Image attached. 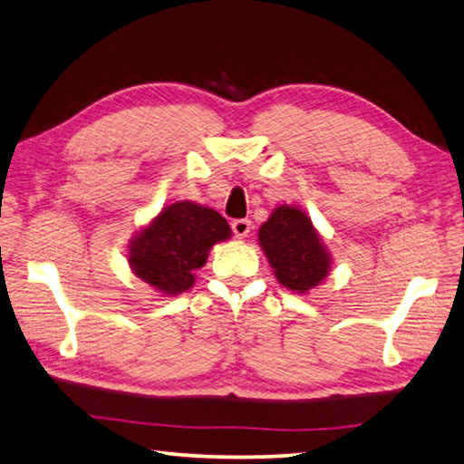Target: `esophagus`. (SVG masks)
<instances>
[{
    "mask_svg": "<svg viewBox=\"0 0 464 464\" xmlns=\"http://www.w3.org/2000/svg\"><path fill=\"white\" fill-rule=\"evenodd\" d=\"M250 227H253V224H250V219H245V218L234 219L232 222V232H234V237H238V238H246Z\"/></svg>",
    "mask_w": 464,
    "mask_h": 464,
    "instance_id": "obj_1",
    "label": "esophagus"
}]
</instances>
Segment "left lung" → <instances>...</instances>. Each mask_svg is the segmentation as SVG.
<instances>
[{
  "label": "left lung",
  "instance_id": "obj_1",
  "mask_svg": "<svg viewBox=\"0 0 464 464\" xmlns=\"http://www.w3.org/2000/svg\"><path fill=\"white\" fill-rule=\"evenodd\" d=\"M258 240L275 277L291 291L305 294L330 271V255L302 209L279 206L261 226Z\"/></svg>",
  "mask_w": 464,
  "mask_h": 464
}]
</instances>
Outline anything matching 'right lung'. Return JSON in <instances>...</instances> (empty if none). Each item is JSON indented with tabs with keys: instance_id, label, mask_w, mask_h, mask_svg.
I'll list each match as a JSON object with an SVG mask.
<instances>
[{
	"instance_id": "add662e5",
	"label": "right lung",
	"mask_w": 464,
	"mask_h": 464,
	"mask_svg": "<svg viewBox=\"0 0 464 464\" xmlns=\"http://www.w3.org/2000/svg\"><path fill=\"white\" fill-rule=\"evenodd\" d=\"M230 226L216 209L177 201L160 211L130 245L128 261L138 279L167 295L193 287L195 271L209 248L230 238Z\"/></svg>"
}]
</instances>
